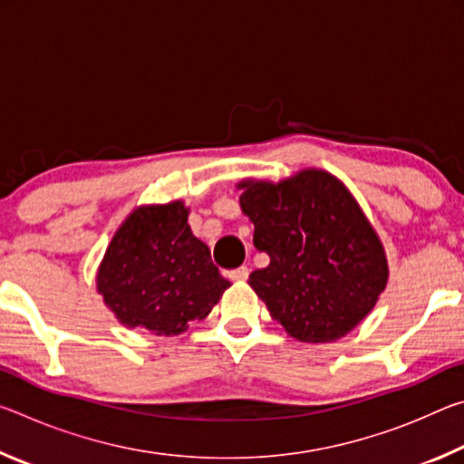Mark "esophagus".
I'll return each mask as SVG.
<instances>
[{"label": "esophagus", "instance_id": "1", "mask_svg": "<svg viewBox=\"0 0 464 464\" xmlns=\"http://www.w3.org/2000/svg\"><path fill=\"white\" fill-rule=\"evenodd\" d=\"M247 276H249V268H247V266H241V268H235V270L229 272V278H231V280H237V282L247 280Z\"/></svg>", "mask_w": 464, "mask_h": 464}]
</instances>
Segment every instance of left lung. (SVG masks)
Masks as SVG:
<instances>
[{"instance_id":"left-lung-1","label":"left lung","mask_w":464,"mask_h":464,"mask_svg":"<svg viewBox=\"0 0 464 464\" xmlns=\"http://www.w3.org/2000/svg\"><path fill=\"white\" fill-rule=\"evenodd\" d=\"M241 208L270 264L249 286L301 342L352 332L387 286V257L362 210L332 174L304 169L280 184L243 182Z\"/></svg>"}]
</instances>
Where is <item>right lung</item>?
<instances>
[{
    "mask_svg": "<svg viewBox=\"0 0 464 464\" xmlns=\"http://www.w3.org/2000/svg\"><path fill=\"white\" fill-rule=\"evenodd\" d=\"M229 288L188 225L184 202L140 207L110 241L98 270L104 303L127 327L178 335Z\"/></svg>",
    "mask_w": 464,
    "mask_h": 464,
    "instance_id": "add662e5",
    "label": "right lung"
}]
</instances>
